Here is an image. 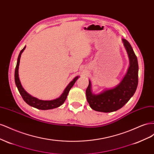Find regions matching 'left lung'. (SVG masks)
<instances>
[{
    "label": "left lung",
    "instance_id": "left-lung-1",
    "mask_svg": "<svg viewBox=\"0 0 154 154\" xmlns=\"http://www.w3.org/2000/svg\"><path fill=\"white\" fill-rule=\"evenodd\" d=\"M124 47L128 56L130 65L123 80L114 88L105 89L99 94L92 91L89 80L86 90L87 100L91 109L102 112H111L123 107L134 94L138 85V62L131 45L122 39Z\"/></svg>",
    "mask_w": 154,
    "mask_h": 154
}]
</instances>
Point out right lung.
Returning a JSON list of instances; mask_svg holds the SVG:
<instances>
[{"label": "right lung", "instance_id": "obj_1", "mask_svg": "<svg viewBox=\"0 0 154 154\" xmlns=\"http://www.w3.org/2000/svg\"><path fill=\"white\" fill-rule=\"evenodd\" d=\"M25 49H26V46L21 50L19 55H18L17 66L15 68V84L18 91L20 92V95L22 97L23 100H24V101L27 104H28L31 106L35 107V108L40 109V110L53 109L61 106L64 103V101H66L70 89H71L72 87L74 85V83H75L76 81L78 80V78H79V76H76L71 82L69 83V85L67 86V87L65 88V90L62 94V95L57 99L52 100H42L36 98L35 97L32 96L31 95L28 94V93L24 90V88L22 87L19 77H18V67H19L20 60L21 57V54Z\"/></svg>", "mask_w": 154, "mask_h": 154}]
</instances>
